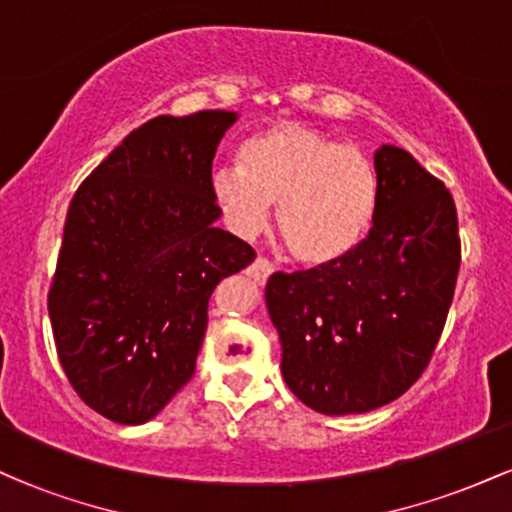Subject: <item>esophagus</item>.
<instances>
[{
  "mask_svg": "<svg viewBox=\"0 0 512 512\" xmlns=\"http://www.w3.org/2000/svg\"><path fill=\"white\" fill-rule=\"evenodd\" d=\"M272 274H274V264L264 260V257H257V260L248 267V276L255 281V284H267V279Z\"/></svg>",
  "mask_w": 512,
  "mask_h": 512,
  "instance_id": "esophagus-1",
  "label": "esophagus"
}]
</instances>
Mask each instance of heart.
Wrapping results in <instances>:
<instances>
[{"mask_svg":"<svg viewBox=\"0 0 512 512\" xmlns=\"http://www.w3.org/2000/svg\"><path fill=\"white\" fill-rule=\"evenodd\" d=\"M238 166L216 168L211 199L238 238H255L276 204V228L293 260L330 267L368 238L378 216V173L366 154L301 122L248 137Z\"/></svg>","mask_w":512,"mask_h":512,"instance_id":"b5f03b06","label":"heart"}]
</instances>
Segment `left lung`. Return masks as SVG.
I'll return each instance as SVG.
<instances>
[{"instance_id": "8db88e82", "label": "left lung", "mask_w": 512, "mask_h": 512, "mask_svg": "<svg viewBox=\"0 0 512 512\" xmlns=\"http://www.w3.org/2000/svg\"><path fill=\"white\" fill-rule=\"evenodd\" d=\"M378 216L330 267L272 274L264 291L281 342V375L327 416L373 411L409 390L431 361L460 269L457 211L409 151L373 156Z\"/></svg>"}]
</instances>
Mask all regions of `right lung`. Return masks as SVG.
Instances as JSON below:
<instances>
[{
    "instance_id": "obj_1",
    "label": "right lung",
    "mask_w": 512,
    "mask_h": 512,
    "mask_svg": "<svg viewBox=\"0 0 512 512\" xmlns=\"http://www.w3.org/2000/svg\"><path fill=\"white\" fill-rule=\"evenodd\" d=\"M238 113L161 115L93 170L69 204L48 296L57 356L91 409L151 421L195 373L209 298L255 260L216 228L211 161Z\"/></svg>"
}]
</instances>
